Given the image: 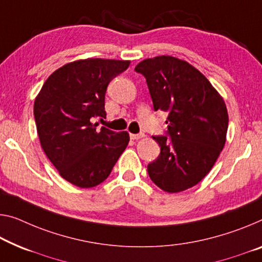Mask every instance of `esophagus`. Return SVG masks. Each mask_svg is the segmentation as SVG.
Returning a JSON list of instances; mask_svg holds the SVG:
<instances>
[{
    "instance_id": "34e87169",
    "label": "esophagus",
    "mask_w": 262,
    "mask_h": 262,
    "mask_svg": "<svg viewBox=\"0 0 262 262\" xmlns=\"http://www.w3.org/2000/svg\"><path fill=\"white\" fill-rule=\"evenodd\" d=\"M130 137H131V139H134V140H138V139H142V138H144L145 135H144V134H138V135L131 134V135H130Z\"/></svg>"
}]
</instances>
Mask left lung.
Masks as SVG:
<instances>
[{
    "mask_svg": "<svg viewBox=\"0 0 262 262\" xmlns=\"http://www.w3.org/2000/svg\"><path fill=\"white\" fill-rule=\"evenodd\" d=\"M144 75L156 111L168 112L167 136L154 139L160 155L147 165L152 182L178 193L205 178L226 143L228 114L224 98L201 72L173 56L146 58L135 68Z\"/></svg>",
    "mask_w": 262,
    "mask_h": 262,
    "instance_id": "1",
    "label": "left lung"
}]
</instances>
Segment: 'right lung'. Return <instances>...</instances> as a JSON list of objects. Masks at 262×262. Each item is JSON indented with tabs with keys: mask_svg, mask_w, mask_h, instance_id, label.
I'll list each match as a JSON object with an SVG mask.
<instances>
[{
	"mask_svg": "<svg viewBox=\"0 0 262 262\" xmlns=\"http://www.w3.org/2000/svg\"><path fill=\"white\" fill-rule=\"evenodd\" d=\"M130 61L78 59L64 64L48 77L36 96L34 116L39 143L59 176L80 188L97 186L110 174L130 136L106 127L105 92L112 78Z\"/></svg>",
	"mask_w": 262,
	"mask_h": 262,
	"instance_id": "right-lung-1",
	"label": "right lung"
}]
</instances>
